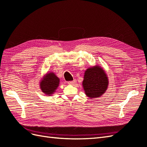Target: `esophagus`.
Segmentation results:
<instances>
[{
  "mask_svg": "<svg viewBox=\"0 0 147 147\" xmlns=\"http://www.w3.org/2000/svg\"><path fill=\"white\" fill-rule=\"evenodd\" d=\"M76 82H77L76 80H73V81L68 82V84H70V85H73V84H74Z\"/></svg>",
  "mask_w": 147,
  "mask_h": 147,
  "instance_id": "1",
  "label": "esophagus"
}]
</instances>
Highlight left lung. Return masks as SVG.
Listing matches in <instances>:
<instances>
[{
    "instance_id": "8db88e82",
    "label": "left lung",
    "mask_w": 147,
    "mask_h": 147,
    "mask_svg": "<svg viewBox=\"0 0 147 147\" xmlns=\"http://www.w3.org/2000/svg\"><path fill=\"white\" fill-rule=\"evenodd\" d=\"M82 84L88 97L97 98L104 94L107 89L108 77L103 69L95 65L86 70Z\"/></svg>"
}]
</instances>
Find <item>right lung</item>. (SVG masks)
Returning <instances> with one entry per match:
<instances>
[{"mask_svg": "<svg viewBox=\"0 0 147 147\" xmlns=\"http://www.w3.org/2000/svg\"><path fill=\"white\" fill-rule=\"evenodd\" d=\"M59 78L53 72L47 73L40 83L42 91L46 95L51 96L56 92L59 84Z\"/></svg>", "mask_w": 147, "mask_h": 147, "instance_id": "obj_1", "label": "right lung"}]
</instances>
